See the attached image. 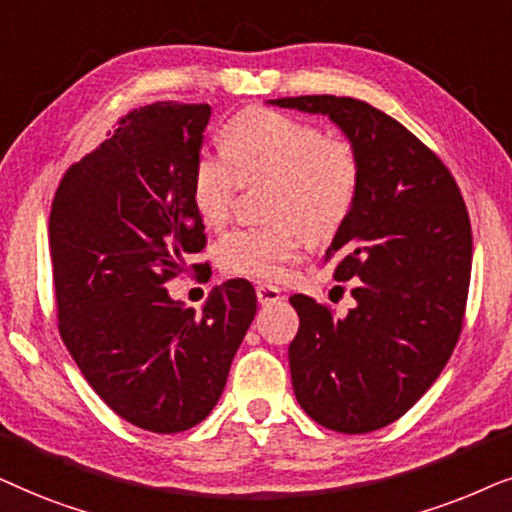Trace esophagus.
<instances>
[{"mask_svg": "<svg viewBox=\"0 0 512 512\" xmlns=\"http://www.w3.org/2000/svg\"><path fill=\"white\" fill-rule=\"evenodd\" d=\"M255 292H257V302H260L262 306L278 302V299H281V290H278L276 285H269V283H260L255 288Z\"/></svg>", "mask_w": 512, "mask_h": 512, "instance_id": "obj_1", "label": "esophagus"}]
</instances>
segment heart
Segmentation results:
<instances>
[{
  "label": "heart",
  "mask_w": 512,
  "mask_h": 512,
  "mask_svg": "<svg viewBox=\"0 0 512 512\" xmlns=\"http://www.w3.org/2000/svg\"><path fill=\"white\" fill-rule=\"evenodd\" d=\"M274 180L276 227L234 229L220 241L217 260L231 274L278 281L295 262L304 230L332 234L356 201L360 163L351 142L327 138L309 121L271 109H252L222 133V154L203 152L194 163L192 201L208 227H222L241 182Z\"/></svg>",
  "instance_id": "heart-1"
}]
</instances>
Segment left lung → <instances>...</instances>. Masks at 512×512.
<instances>
[{
    "label": "left lung",
    "mask_w": 512,
    "mask_h": 512,
    "mask_svg": "<svg viewBox=\"0 0 512 512\" xmlns=\"http://www.w3.org/2000/svg\"><path fill=\"white\" fill-rule=\"evenodd\" d=\"M269 105L323 114L356 149V201L325 260L356 306L292 295L288 358L297 403L320 426L370 433L400 419L452 356L466 311L473 236L454 177L403 124L363 100L299 95Z\"/></svg>",
    "instance_id": "1"
}]
</instances>
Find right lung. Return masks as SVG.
<instances>
[{
	"instance_id": "1",
	"label": "right lung",
	"mask_w": 512,
	"mask_h": 512,
	"mask_svg": "<svg viewBox=\"0 0 512 512\" xmlns=\"http://www.w3.org/2000/svg\"><path fill=\"white\" fill-rule=\"evenodd\" d=\"M208 119L210 105L135 109L67 170L51 206L60 337L93 391L152 433L213 412L257 311L243 278L213 288L201 313L166 290L206 245L192 175Z\"/></svg>"
}]
</instances>
